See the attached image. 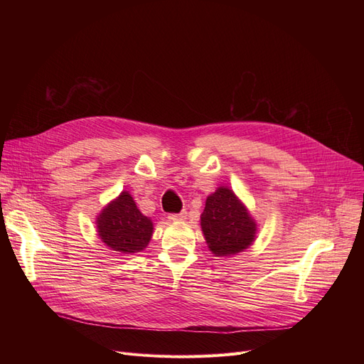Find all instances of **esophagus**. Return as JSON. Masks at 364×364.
<instances>
[{
  "mask_svg": "<svg viewBox=\"0 0 364 364\" xmlns=\"http://www.w3.org/2000/svg\"><path fill=\"white\" fill-rule=\"evenodd\" d=\"M186 217H187V213H180V214H171L169 217H168V220L169 221H174V223H177V221H183V220H186Z\"/></svg>",
  "mask_w": 364,
  "mask_h": 364,
  "instance_id": "34e87169",
  "label": "esophagus"
}]
</instances>
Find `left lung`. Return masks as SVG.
<instances>
[{
  "label": "left lung",
  "mask_w": 364,
  "mask_h": 364,
  "mask_svg": "<svg viewBox=\"0 0 364 364\" xmlns=\"http://www.w3.org/2000/svg\"><path fill=\"white\" fill-rule=\"evenodd\" d=\"M200 227L215 257H232L247 250L257 235L255 220L227 186H220L206 198Z\"/></svg>",
  "instance_id": "left-lung-1"
}]
</instances>
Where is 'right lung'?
<instances>
[{
  "mask_svg": "<svg viewBox=\"0 0 364 364\" xmlns=\"http://www.w3.org/2000/svg\"><path fill=\"white\" fill-rule=\"evenodd\" d=\"M97 233L112 251L136 254L149 245L153 235V223L143 215L128 192H122L99 214Z\"/></svg>",
  "mask_w": 364,
  "mask_h": 364,
  "instance_id": "add662e5",
  "label": "right lung"
}]
</instances>
